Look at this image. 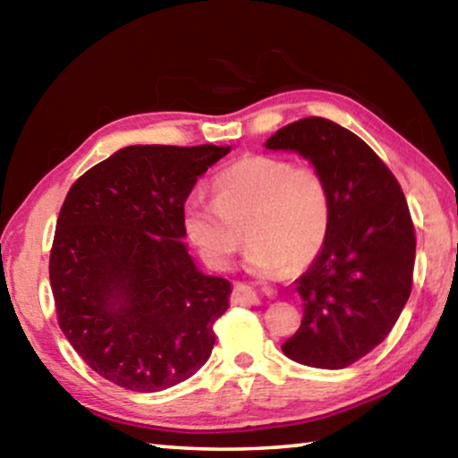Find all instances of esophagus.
Instances as JSON below:
<instances>
[{"mask_svg":"<svg viewBox=\"0 0 458 458\" xmlns=\"http://www.w3.org/2000/svg\"><path fill=\"white\" fill-rule=\"evenodd\" d=\"M232 301L238 305H259L260 299L259 294L254 289H250V286L246 284H236L234 286V293H232Z\"/></svg>","mask_w":458,"mask_h":458,"instance_id":"34e87169","label":"esophagus"}]
</instances>
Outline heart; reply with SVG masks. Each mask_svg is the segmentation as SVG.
<instances>
[{
  "label": "heart",
  "mask_w": 458,
  "mask_h": 458,
  "mask_svg": "<svg viewBox=\"0 0 458 458\" xmlns=\"http://www.w3.org/2000/svg\"><path fill=\"white\" fill-rule=\"evenodd\" d=\"M244 218L246 270L278 276L291 262L307 265L321 252L331 226L329 188L311 165L246 155L214 177V199L191 193L182 210L185 236L214 268L230 267Z\"/></svg>",
  "instance_id": "obj_1"
}]
</instances>
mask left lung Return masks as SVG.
I'll return each mask as SVG.
<instances>
[{
	"mask_svg": "<svg viewBox=\"0 0 458 458\" xmlns=\"http://www.w3.org/2000/svg\"><path fill=\"white\" fill-rule=\"evenodd\" d=\"M265 147L299 153L331 196L327 240L294 286L303 321L283 353L309 368H347L382 344L412 291L416 238L406 198L384 161L329 119L291 123Z\"/></svg>",
	"mask_w": 458,
	"mask_h": 458,
	"instance_id": "8db88e82",
	"label": "left lung"
}]
</instances>
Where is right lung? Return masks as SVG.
<instances>
[{"label":"right lung","instance_id":"1","mask_svg":"<svg viewBox=\"0 0 458 458\" xmlns=\"http://www.w3.org/2000/svg\"><path fill=\"white\" fill-rule=\"evenodd\" d=\"M232 147L131 145L74 182L50 252L60 329L108 382L151 394L210 358L232 284L190 257L182 210Z\"/></svg>","mask_w":458,"mask_h":458}]
</instances>
